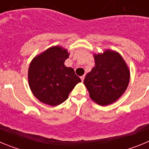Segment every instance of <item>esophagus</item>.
<instances>
[{"label": "esophagus", "mask_w": 149, "mask_h": 149, "mask_svg": "<svg viewBox=\"0 0 149 149\" xmlns=\"http://www.w3.org/2000/svg\"><path fill=\"white\" fill-rule=\"evenodd\" d=\"M84 78H85V76H84V75L81 76V81H84Z\"/></svg>", "instance_id": "obj_1"}]
</instances>
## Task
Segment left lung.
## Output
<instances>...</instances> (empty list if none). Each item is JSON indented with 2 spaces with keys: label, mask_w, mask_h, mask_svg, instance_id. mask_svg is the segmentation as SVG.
Returning <instances> with one entry per match:
<instances>
[{
  "label": "left lung",
  "mask_w": 149,
  "mask_h": 149,
  "mask_svg": "<svg viewBox=\"0 0 149 149\" xmlns=\"http://www.w3.org/2000/svg\"><path fill=\"white\" fill-rule=\"evenodd\" d=\"M94 57L95 67L84 83L93 101L102 106L110 104L127 89L130 72L122 56L113 51L107 50Z\"/></svg>",
  "instance_id": "left-lung-1"
}]
</instances>
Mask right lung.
Listing matches in <instances>:
<instances>
[{
	"label": "right lung",
	"mask_w": 149,
	"mask_h": 149,
	"mask_svg": "<svg viewBox=\"0 0 149 149\" xmlns=\"http://www.w3.org/2000/svg\"><path fill=\"white\" fill-rule=\"evenodd\" d=\"M68 56L67 50L54 46L36 56L30 63L29 86L41 102L51 106L60 104L81 81L73 68L64 65Z\"/></svg>",
	"instance_id": "add662e5"
}]
</instances>
